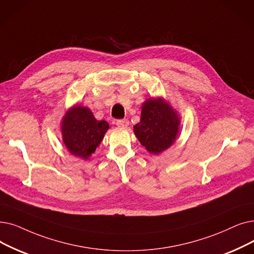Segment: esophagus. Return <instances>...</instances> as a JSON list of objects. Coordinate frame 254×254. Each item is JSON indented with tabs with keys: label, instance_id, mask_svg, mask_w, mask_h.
<instances>
[{
	"label": "esophagus",
	"instance_id": "esophagus-1",
	"mask_svg": "<svg viewBox=\"0 0 254 254\" xmlns=\"http://www.w3.org/2000/svg\"><path fill=\"white\" fill-rule=\"evenodd\" d=\"M116 125L120 127H127L128 126V120L127 119H118V120H116Z\"/></svg>",
	"mask_w": 254,
	"mask_h": 254
}]
</instances>
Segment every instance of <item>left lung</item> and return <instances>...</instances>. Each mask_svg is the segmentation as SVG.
I'll list each match as a JSON object with an SVG mask.
<instances>
[{
	"instance_id": "8db88e82",
	"label": "left lung",
	"mask_w": 254,
	"mask_h": 254,
	"mask_svg": "<svg viewBox=\"0 0 254 254\" xmlns=\"http://www.w3.org/2000/svg\"><path fill=\"white\" fill-rule=\"evenodd\" d=\"M180 118L163 100H147L142 106L140 123L134 126L135 135L149 152L158 154L167 149L179 133Z\"/></svg>"
}]
</instances>
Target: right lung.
<instances>
[{
    "instance_id": "1",
    "label": "right lung",
    "mask_w": 254,
    "mask_h": 254,
    "mask_svg": "<svg viewBox=\"0 0 254 254\" xmlns=\"http://www.w3.org/2000/svg\"><path fill=\"white\" fill-rule=\"evenodd\" d=\"M108 128L107 121L96 120L89 109L75 106L63 118L64 144L74 156L88 159L102 142Z\"/></svg>"
}]
</instances>
